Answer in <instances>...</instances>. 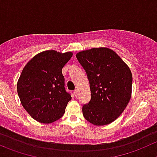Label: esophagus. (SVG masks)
<instances>
[{
    "label": "esophagus",
    "instance_id": "1",
    "mask_svg": "<svg viewBox=\"0 0 157 157\" xmlns=\"http://www.w3.org/2000/svg\"><path fill=\"white\" fill-rule=\"evenodd\" d=\"M74 95L75 96H78V91L77 89L74 91Z\"/></svg>",
    "mask_w": 157,
    "mask_h": 157
}]
</instances>
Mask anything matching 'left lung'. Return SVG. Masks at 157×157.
I'll return each mask as SVG.
<instances>
[{
    "mask_svg": "<svg viewBox=\"0 0 157 157\" xmlns=\"http://www.w3.org/2000/svg\"><path fill=\"white\" fill-rule=\"evenodd\" d=\"M76 58L86 70L91 100L83 105L85 119L95 126L116 120L127 106L132 95V72L119 55L108 48L79 52Z\"/></svg>",
    "mask_w": 157,
    "mask_h": 157,
    "instance_id": "left-lung-1",
    "label": "left lung"
}]
</instances>
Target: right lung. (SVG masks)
<instances>
[{
    "label": "right lung",
    "instance_id": "add662e5",
    "mask_svg": "<svg viewBox=\"0 0 157 157\" xmlns=\"http://www.w3.org/2000/svg\"><path fill=\"white\" fill-rule=\"evenodd\" d=\"M72 52L48 50L38 53L27 63L17 84L21 103L34 119L52 123L62 117L71 99L65 91L62 69Z\"/></svg>",
    "mask_w": 157,
    "mask_h": 157
}]
</instances>
